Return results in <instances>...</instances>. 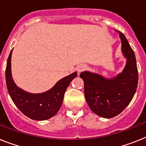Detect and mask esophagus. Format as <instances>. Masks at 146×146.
Wrapping results in <instances>:
<instances>
[{
    "mask_svg": "<svg viewBox=\"0 0 146 146\" xmlns=\"http://www.w3.org/2000/svg\"><path fill=\"white\" fill-rule=\"evenodd\" d=\"M87 67H88V66H87L86 64H79V65L77 66V67H76V70H77V71L79 72V73H81V72H82V71H84V70H86Z\"/></svg>",
    "mask_w": 146,
    "mask_h": 146,
    "instance_id": "obj_1",
    "label": "esophagus"
}]
</instances>
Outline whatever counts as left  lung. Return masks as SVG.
<instances>
[{"instance_id": "8db88e82", "label": "left lung", "mask_w": 146, "mask_h": 146, "mask_svg": "<svg viewBox=\"0 0 146 146\" xmlns=\"http://www.w3.org/2000/svg\"><path fill=\"white\" fill-rule=\"evenodd\" d=\"M118 33L122 52L126 58L123 70L113 78H105L89 71H83L80 74V78L84 81V96L89 107L103 118H112L119 114L129 105L137 88L135 55L125 36Z\"/></svg>"}]
</instances>
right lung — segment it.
I'll return each mask as SVG.
<instances>
[{
    "label": "right lung",
    "instance_id": "right-lung-1",
    "mask_svg": "<svg viewBox=\"0 0 146 146\" xmlns=\"http://www.w3.org/2000/svg\"><path fill=\"white\" fill-rule=\"evenodd\" d=\"M12 52L13 50L7 59L6 82L9 94L15 105L25 116L33 120H46L55 116L61 108L67 87L76 77V72L60 79L47 91L32 94L18 88L13 81L11 71Z\"/></svg>",
    "mask_w": 146,
    "mask_h": 146
}]
</instances>
